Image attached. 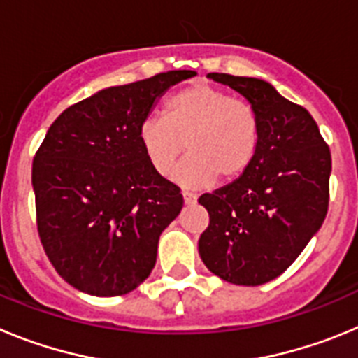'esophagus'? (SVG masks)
Instances as JSON below:
<instances>
[{"label": "esophagus", "instance_id": "34e87169", "mask_svg": "<svg viewBox=\"0 0 358 358\" xmlns=\"http://www.w3.org/2000/svg\"><path fill=\"white\" fill-rule=\"evenodd\" d=\"M182 199H185L186 204H194V202L197 201V197H195L194 194H189V192H186V189H182Z\"/></svg>", "mask_w": 358, "mask_h": 358}]
</instances>
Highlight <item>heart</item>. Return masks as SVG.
<instances>
[{"label":"heart","mask_w":358,"mask_h":358,"mask_svg":"<svg viewBox=\"0 0 358 358\" xmlns=\"http://www.w3.org/2000/svg\"><path fill=\"white\" fill-rule=\"evenodd\" d=\"M150 169L170 177L186 152L181 181L192 186L233 182L245 173L260 143L255 107L215 85L199 82L166 98L163 118L143 120L138 131Z\"/></svg>","instance_id":"obj_1"}]
</instances>
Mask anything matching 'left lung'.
<instances>
[{
  "mask_svg": "<svg viewBox=\"0 0 358 358\" xmlns=\"http://www.w3.org/2000/svg\"><path fill=\"white\" fill-rule=\"evenodd\" d=\"M210 78L251 102L260 143L242 177L199 197L210 215L199 255L224 281L264 285L285 273L327 217L330 147L308 110L268 82L227 73H210Z\"/></svg>",
  "mask_w": 358,
  "mask_h": 358,
  "instance_id": "8db88e82",
  "label": "left lung"
}]
</instances>
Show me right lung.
<instances>
[{
	"label": "right lung",
	"mask_w": 358,
	"mask_h": 358,
	"mask_svg": "<svg viewBox=\"0 0 358 358\" xmlns=\"http://www.w3.org/2000/svg\"><path fill=\"white\" fill-rule=\"evenodd\" d=\"M197 75L157 73L98 91L62 113L31 164L43 249L69 285L122 296L156 265L163 229L179 215L181 188L150 169L138 131L156 98Z\"/></svg>",
	"instance_id": "add662e5"
}]
</instances>
